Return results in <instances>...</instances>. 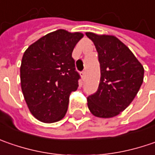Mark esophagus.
<instances>
[{
  "mask_svg": "<svg viewBox=\"0 0 155 155\" xmlns=\"http://www.w3.org/2000/svg\"><path fill=\"white\" fill-rule=\"evenodd\" d=\"M81 78H82V80H84L85 75H86V72H85V71H82V72L81 73Z\"/></svg>",
  "mask_w": 155,
  "mask_h": 155,
  "instance_id": "esophagus-1",
  "label": "esophagus"
}]
</instances>
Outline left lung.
Here are the masks:
<instances>
[{"label":"left lung","instance_id":"1","mask_svg":"<svg viewBox=\"0 0 155 155\" xmlns=\"http://www.w3.org/2000/svg\"><path fill=\"white\" fill-rule=\"evenodd\" d=\"M98 52L101 80L87 97L90 112L100 118L118 115L130 105L143 82L144 68L130 49L113 35L87 32Z\"/></svg>","mask_w":155,"mask_h":155}]
</instances>
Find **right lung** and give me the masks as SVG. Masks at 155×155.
Returning <instances> with one entry per match:
<instances>
[{
  "mask_svg": "<svg viewBox=\"0 0 155 155\" xmlns=\"http://www.w3.org/2000/svg\"><path fill=\"white\" fill-rule=\"evenodd\" d=\"M81 33L59 29L46 35L25 51L21 85L31 114L40 121L56 122L68 111L69 95L81 78L72 53Z\"/></svg>",
  "mask_w": 155,
  "mask_h": 155,
  "instance_id": "add662e5",
  "label": "right lung"
}]
</instances>
